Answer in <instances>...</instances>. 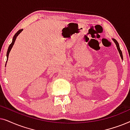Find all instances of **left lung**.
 Instances as JSON below:
<instances>
[{
	"instance_id": "1",
	"label": "left lung",
	"mask_w": 130,
	"mask_h": 130,
	"mask_svg": "<svg viewBox=\"0 0 130 130\" xmlns=\"http://www.w3.org/2000/svg\"><path fill=\"white\" fill-rule=\"evenodd\" d=\"M112 40L113 41V42H115V45H116V46H117V50H118V52H119V53H120V55L121 57V59H122V60H123V56H122V51H121V50H120V45H119L118 42H117V41L116 40H115V39H113V38H112Z\"/></svg>"
}]
</instances>
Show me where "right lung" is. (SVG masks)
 <instances>
[{"mask_svg":"<svg viewBox=\"0 0 130 130\" xmlns=\"http://www.w3.org/2000/svg\"><path fill=\"white\" fill-rule=\"evenodd\" d=\"M22 31H23V29H19V31H18L15 34V35H14V36H13V39H12V43L10 44L9 46V47H8V51H7V53H6V57H7V60H6V63H7V61H8V57H9V53H10V50H11L12 48L13 47V45L14 43H15V41L16 39H17V37L18 36V35H19V34H20V33L21 32H22ZM6 64H5V67H6Z\"/></svg>","mask_w":130,"mask_h":130,"instance_id":"obj_1","label":"right lung"}]
</instances>
